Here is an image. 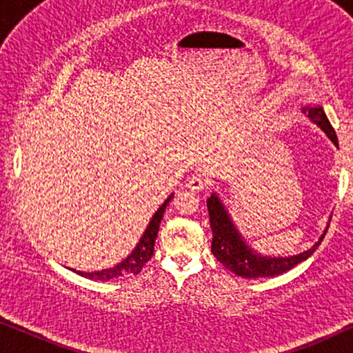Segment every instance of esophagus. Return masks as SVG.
<instances>
[{
	"label": "esophagus",
	"mask_w": 353,
	"mask_h": 353,
	"mask_svg": "<svg viewBox=\"0 0 353 353\" xmlns=\"http://www.w3.org/2000/svg\"><path fill=\"white\" fill-rule=\"evenodd\" d=\"M186 186L190 188L192 192H199V191H204L205 190L207 181L201 175H192L190 180H188V185Z\"/></svg>",
	"instance_id": "34e87169"
}]
</instances>
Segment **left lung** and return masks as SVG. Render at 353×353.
<instances>
[{
  "label": "left lung",
  "instance_id": "1",
  "mask_svg": "<svg viewBox=\"0 0 353 353\" xmlns=\"http://www.w3.org/2000/svg\"><path fill=\"white\" fill-rule=\"evenodd\" d=\"M302 112L307 114V117L312 122H315L326 133V137L339 148L334 128L331 127L323 108H320V105L318 108L305 105L302 109ZM207 210H209L210 228L212 234H214V238H212V254L215 255L216 260L225 268H228L230 272H233L241 278L255 279L278 276V274L286 273L288 270H291L297 263H301L310 257L318 249V245L321 244V241L326 234L325 230V233L321 234L318 243L297 255H291V257H267V255L257 254L254 249H250L245 244L244 238L234 226L233 220H231L228 210L225 209L223 202L220 201V197L215 192L207 199Z\"/></svg>",
  "mask_w": 353,
  "mask_h": 353
}]
</instances>
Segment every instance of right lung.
Segmentation results:
<instances>
[{
    "label": "right lung",
    "mask_w": 353,
    "mask_h": 353,
    "mask_svg": "<svg viewBox=\"0 0 353 353\" xmlns=\"http://www.w3.org/2000/svg\"><path fill=\"white\" fill-rule=\"evenodd\" d=\"M172 199H173V194L168 196L167 201L163 202L161 207H159L156 214L152 215L151 221H149L148 228L143 233L141 239H139V243L137 244V248L133 249V252L130 254L127 259L115 265V267L101 270V272L85 273V272H77V270H72V272L79 273L80 276L90 278V279H99V281H109V279H114L119 276H127V274H138L139 272H141V268L144 267V263H146L148 260L152 257L154 243H156L159 226H161V220L163 219V212H165L168 202H170Z\"/></svg>",
    "instance_id": "right-lung-1"
}]
</instances>
